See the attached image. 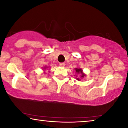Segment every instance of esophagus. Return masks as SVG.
Returning <instances> with one entry per match:
<instances>
[{
	"label": "esophagus",
	"mask_w": 128,
	"mask_h": 128,
	"mask_svg": "<svg viewBox=\"0 0 128 128\" xmlns=\"http://www.w3.org/2000/svg\"><path fill=\"white\" fill-rule=\"evenodd\" d=\"M59 65H60V66H61V67H64V65H65V64H64V63H59Z\"/></svg>",
	"instance_id": "obj_1"
}]
</instances>
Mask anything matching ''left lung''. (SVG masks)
Wrapping results in <instances>:
<instances>
[{"label": "left lung", "mask_w": 128, "mask_h": 128, "mask_svg": "<svg viewBox=\"0 0 128 128\" xmlns=\"http://www.w3.org/2000/svg\"><path fill=\"white\" fill-rule=\"evenodd\" d=\"M75 70H76V72L78 73V74H79V73H80V74H82V75L80 76L82 78H83V77H84V74L82 73V69H79V68H76ZM77 79H78V80H79L78 78Z\"/></svg>", "instance_id": "obj_1"}]
</instances>
